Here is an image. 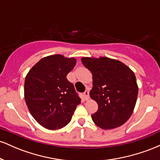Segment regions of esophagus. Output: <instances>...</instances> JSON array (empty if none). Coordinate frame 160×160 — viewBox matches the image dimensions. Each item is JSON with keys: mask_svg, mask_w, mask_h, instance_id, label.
<instances>
[{"mask_svg": "<svg viewBox=\"0 0 160 160\" xmlns=\"http://www.w3.org/2000/svg\"><path fill=\"white\" fill-rule=\"evenodd\" d=\"M83 95H84V98H85V100H86V101L89 100V92H88V91H85V92H84Z\"/></svg>", "mask_w": 160, "mask_h": 160, "instance_id": "34e87169", "label": "esophagus"}]
</instances>
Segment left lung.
<instances>
[{
	"label": "left lung",
	"instance_id": "1",
	"mask_svg": "<svg viewBox=\"0 0 160 160\" xmlns=\"http://www.w3.org/2000/svg\"><path fill=\"white\" fill-rule=\"evenodd\" d=\"M81 62L92 74L89 95L98 106L92 115L93 122L102 129L120 127L130 118L136 104L135 74L122 62L108 57H82Z\"/></svg>",
	"mask_w": 160,
	"mask_h": 160
}]
</instances>
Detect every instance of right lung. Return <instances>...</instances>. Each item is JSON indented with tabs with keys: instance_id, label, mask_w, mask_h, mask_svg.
<instances>
[{
	"instance_id": "right-lung-1",
	"label": "right lung",
	"mask_w": 160,
	"mask_h": 160,
	"mask_svg": "<svg viewBox=\"0 0 160 160\" xmlns=\"http://www.w3.org/2000/svg\"><path fill=\"white\" fill-rule=\"evenodd\" d=\"M77 59L62 55L42 58L28 71L24 95L31 114L40 126L49 130L61 129L71 120L80 98L67 75Z\"/></svg>"
}]
</instances>
